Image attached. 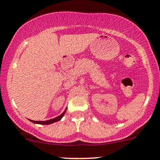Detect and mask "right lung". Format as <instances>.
<instances>
[{"mask_svg":"<svg viewBox=\"0 0 160 160\" xmlns=\"http://www.w3.org/2000/svg\"><path fill=\"white\" fill-rule=\"evenodd\" d=\"M65 111H66V110L60 116H58V117H56V118H54V119H51V120H47V121H34V120H30V121H32V122H34V123L42 124V125H49V124L53 123V122H58V121H59L60 120H61L62 117H63V116L65 115Z\"/></svg>","mask_w":160,"mask_h":160,"instance_id":"add662e5","label":"right lung"}]
</instances>
